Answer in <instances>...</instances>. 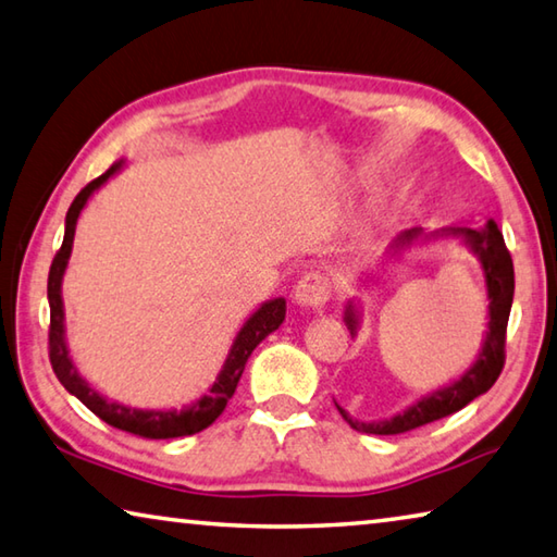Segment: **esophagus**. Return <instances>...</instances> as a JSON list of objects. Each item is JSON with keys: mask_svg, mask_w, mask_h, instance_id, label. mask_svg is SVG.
<instances>
[{"mask_svg": "<svg viewBox=\"0 0 557 557\" xmlns=\"http://www.w3.org/2000/svg\"><path fill=\"white\" fill-rule=\"evenodd\" d=\"M330 294H333V286H330V278L325 276V273L310 271L296 284L294 298H296L298 306L323 310L327 306Z\"/></svg>", "mask_w": 557, "mask_h": 557, "instance_id": "1", "label": "esophagus"}]
</instances>
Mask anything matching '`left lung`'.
Wrapping results in <instances>:
<instances>
[{
  "label": "left lung",
  "instance_id": "obj_1",
  "mask_svg": "<svg viewBox=\"0 0 557 557\" xmlns=\"http://www.w3.org/2000/svg\"><path fill=\"white\" fill-rule=\"evenodd\" d=\"M441 237L460 239L482 263L486 300H490V308H486V318H490V323H486V330H484L480 355H476L474 364L467 369L465 374H460V379H455V382L421 396L418 401L408 404L404 411L394 413L392 418H382V421H357V418L349 416L343 406L335 404L345 421L359 433L398 435V433L413 431V428H421L425 423H433L437 418H445L455 411H460V408L474 401L476 396L490 392L502 374L506 323H509V313L513 304V263H511V253L504 244V234L499 227H496L494 220H486V224H482V227L450 224V227H443L435 232H425L423 227L406 230L398 234V237H394L392 244H388L386 263L406 257V253L416 249L418 244H425ZM367 281H372L374 284V281H379V273L367 276ZM359 320H362L359 300L349 298L345 306V325L352 337H357L359 333Z\"/></svg>",
  "mask_w": 557,
  "mask_h": 557
}]
</instances>
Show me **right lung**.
Segmentation results:
<instances>
[{
	"label": "right lung",
	"instance_id": "add662e5",
	"mask_svg": "<svg viewBox=\"0 0 557 557\" xmlns=\"http://www.w3.org/2000/svg\"><path fill=\"white\" fill-rule=\"evenodd\" d=\"M124 159L114 161L100 178L87 183L85 188L75 195V200L65 214V234H63V247L55 253L48 271V306H51V333H48V349H51V364L58 376V382L65 386L67 394H73L77 401H83L90 411L102 418L104 423L120 431L151 437V441H169V437H183L195 435L205 431V428L218 421V416L224 411V406L237 388L244 364L251 357L253 349L267 339L273 330H278L281 323L286 320V298H271L267 304H261L253 313L244 320L237 337L227 352V359L220 369L218 379H214L208 394L195 398L183 408H132L112 398L102 396L95 386H90L77 372V367L71 357L65 339V308H63V276L67 269V259L73 251V237H75V224L81 212L85 210L87 200L102 188V185L112 178V175L124 169Z\"/></svg>",
	"mask_w": 557,
	"mask_h": 557
}]
</instances>
